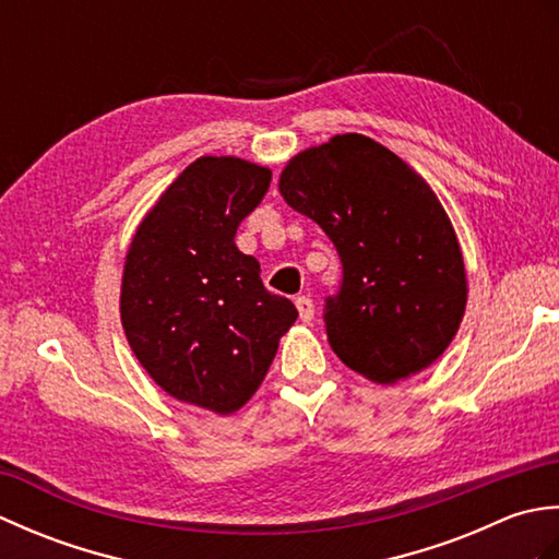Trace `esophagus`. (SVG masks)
<instances>
[{
  "label": "esophagus",
  "mask_w": 559,
  "mask_h": 559,
  "mask_svg": "<svg viewBox=\"0 0 559 559\" xmlns=\"http://www.w3.org/2000/svg\"><path fill=\"white\" fill-rule=\"evenodd\" d=\"M295 307H298V312H300V319L305 324H310L312 319H314V305H312V300L307 298V295H300L298 300H295Z\"/></svg>",
  "instance_id": "esophagus-1"
}]
</instances>
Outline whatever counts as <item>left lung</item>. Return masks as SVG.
<instances>
[{"instance_id":"left-lung-1","label":"left lung","mask_w":559,"mask_h":559,"mask_svg":"<svg viewBox=\"0 0 559 559\" xmlns=\"http://www.w3.org/2000/svg\"><path fill=\"white\" fill-rule=\"evenodd\" d=\"M278 189L341 257V288L324 307L338 358L379 384L430 367L468 298L456 233L430 185L374 139L338 134L298 153Z\"/></svg>"}]
</instances>
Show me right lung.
<instances>
[{"label": "right lung", "instance_id": "add662e5", "mask_svg": "<svg viewBox=\"0 0 559 559\" xmlns=\"http://www.w3.org/2000/svg\"><path fill=\"white\" fill-rule=\"evenodd\" d=\"M271 170L204 156L165 189L129 245L120 314L136 360L177 401L228 415L252 399L298 319L235 245Z\"/></svg>", "mask_w": 559, "mask_h": 559}]
</instances>
